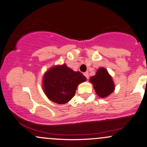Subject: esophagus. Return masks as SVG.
<instances>
[{"mask_svg": "<svg viewBox=\"0 0 147 147\" xmlns=\"http://www.w3.org/2000/svg\"><path fill=\"white\" fill-rule=\"evenodd\" d=\"M84 76H85L86 77L87 79H89V75H88V72H84Z\"/></svg>", "mask_w": 147, "mask_h": 147, "instance_id": "obj_1", "label": "esophagus"}]
</instances>
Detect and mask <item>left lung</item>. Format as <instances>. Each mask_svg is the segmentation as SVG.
<instances>
[{"mask_svg": "<svg viewBox=\"0 0 147 147\" xmlns=\"http://www.w3.org/2000/svg\"><path fill=\"white\" fill-rule=\"evenodd\" d=\"M90 82L93 85L97 95L101 98L107 97L115 88L112 77L105 68L97 69L95 75L90 78Z\"/></svg>", "mask_w": 147, "mask_h": 147, "instance_id": "obj_1", "label": "left lung"}]
</instances>
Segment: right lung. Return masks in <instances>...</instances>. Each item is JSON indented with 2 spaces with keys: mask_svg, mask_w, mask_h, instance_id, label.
Here are the masks:
<instances>
[{
  "mask_svg": "<svg viewBox=\"0 0 147 147\" xmlns=\"http://www.w3.org/2000/svg\"><path fill=\"white\" fill-rule=\"evenodd\" d=\"M42 81L43 92L47 97L52 102L63 104L75 96L78 85L86 82V78L82 72L74 71L63 63L49 68Z\"/></svg>",
  "mask_w": 147,
  "mask_h": 147,
  "instance_id": "right-lung-1",
  "label": "right lung"
}]
</instances>
